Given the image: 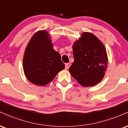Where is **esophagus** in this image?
<instances>
[{
    "instance_id": "34e87169",
    "label": "esophagus",
    "mask_w": 128,
    "mask_h": 128,
    "mask_svg": "<svg viewBox=\"0 0 128 128\" xmlns=\"http://www.w3.org/2000/svg\"><path fill=\"white\" fill-rule=\"evenodd\" d=\"M70 66H71V64H70V63H67V64H66V68L68 69L69 67H70Z\"/></svg>"
}]
</instances>
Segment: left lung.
I'll use <instances>...</instances> for the list:
<instances>
[{
    "instance_id": "obj_1",
    "label": "left lung",
    "mask_w": 128,
    "mask_h": 128,
    "mask_svg": "<svg viewBox=\"0 0 128 128\" xmlns=\"http://www.w3.org/2000/svg\"><path fill=\"white\" fill-rule=\"evenodd\" d=\"M74 62L69 72L84 86L99 83L108 67V56L105 46L93 34L84 32L73 44Z\"/></svg>"
}]
</instances>
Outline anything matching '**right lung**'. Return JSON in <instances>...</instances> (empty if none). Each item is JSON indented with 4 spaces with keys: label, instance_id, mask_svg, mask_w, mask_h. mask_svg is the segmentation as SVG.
Instances as JSON below:
<instances>
[{
    "label": "right lung",
    "instance_id": "obj_1",
    "mask_svg": "<svg viewBox=\"0 0 128 128\" xmlns=\"http://www.w3.org/2000/svg\"><path fill=\"white\" fill-rule=\"evenodd\" d=\"M50 36L40 30L28 44L23 59V68L26 78L33 84L45 86L65 67L60 54L53 48Z\"/></svg>",
    "mask_w": 128,
    "mask_h": 128
}]
</instances>
